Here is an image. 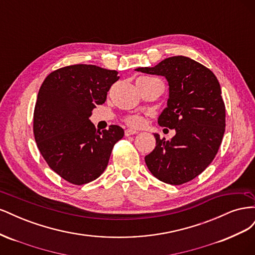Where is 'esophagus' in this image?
<instances>
[{
  "instance_id": "1",
  "label": "esophagus",
  "mask_w": 255,
  "mask_h": 255,
  "mask_svg": "<svg viewBox=\"0 0 255 255\" xmlns=\"http://www.w3.org/2000/svg\"><path fill=\"white\" fill-rule=\"evenodd\" d=\"M137 133H138L137 130H135V129H132V128H128V129H126V130H125V135H126V136L135 135V134H137Z\"/></svg>"
}]
</instances>
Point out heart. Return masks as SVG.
<instances>
[{"label":"heart","instance_id":"obj_1","mask_svg":"<svg viewBox=\"0 0 255 255\" xmlns=\"http://www.w3.org/2000/svg\"><path fill=\"white\" fill-rule=\"evenodd\" d=\"M149 79V78H146ZM125 121L128 126L132 127V128H140L143 126L144 119L141 117L140 115H129L128 117L125 118Z\"/></svg>","mask_w":255,"mask_h":255}]
</instances>
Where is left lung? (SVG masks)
<instances>
[{"mask_svg": "<svg viewBox=\"0 0 255 255\" xmlns=\"http://www.w3.org/2000/svg\"><path fill=\"white\" fill-rule=\"evenodd\" d=\"M136 70L167 79L168 107L159 116L158 125L176 132L170 141L154 134L156 146L144 157L146 166L167 184L194 180L217 155L226 130V105L217 78L186 56H172Z\"/></svg>", "mask_w": 255, "mask_h": 255, "instance_id": "left-lung-1", "label": "left lung"}]
</instances>
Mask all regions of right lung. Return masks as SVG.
Masks as SVG:
<instances>
[{
	"instance_id": "obj_1",
	"label": "right lung",
	"mask_w": 255,
	"mask_h": 255,
	"mask_svg": "<svg viewBox=\"0 0 255 255\" xmlns=\"http://www.w3.org/2000/svg\"><path fill=\"white\" fill-rule=\"evenodd\" d=\"M118 80L116 70L80 64L59 68L43 81L34 110V136L44 160L65 181L83 185L98 179L125 135L119 126L100 132L89 121L92 109L106 101Z\"/></svg>"
}]
</instances>
